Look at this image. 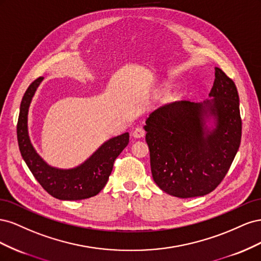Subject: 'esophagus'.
<instances>
[{"mask_svg":"<svg viewBox=\"0 0 261 261\" xmlns=\"http://www.w3.org/2000/svg\"><path fill=\"white\" fill-rule=\"evenodd\" d=\"M133 136L135 138H141L145 136V130L141 127H137L135 130L133 132Z\"/></svg>","mask_w":261,"mask_h":261,"instance_id":"obj_1","label":"esophagus"}]
</instances>
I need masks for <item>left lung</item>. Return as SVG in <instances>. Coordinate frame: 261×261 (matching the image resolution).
Instances as JSON below:
<instances>
[{
	"mask_svg": "<svg viewBox=\"0 0 261 261\" xmlns=\"http://www.w3.org/2000/svg\"><path fill=\"white\" fill-rule=\"evenodd\" d=\"M211 101H178L155 110L146 120L153 180L163 192L179 198L211 193L225 177L241 145L242 118L234 82L215 68ZM218 121L208 137L203 115Z\"/></svg>",
	"mask_w": 261,
	"mask_h": 261,
	"instance_id": "obj_1",
	"label": "left lung"
}]
</instances>
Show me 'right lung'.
I'll return each instance as SVG.
<instances>
[{"label": "right lung", "instance_id": "obj_1", "mask_svg": "<svg viewBox=\"0 0 261 261\" xmlns=\"http://www.w3.org/2000/svg\"><path fill=\"white\" fill-rule=\"evenodd\" d=\"M43 77L30 84L23 94L17 122V140L22 159L44 191L61 200L90 198L101 192L111 174L113 164L129 143V134L108 140L84 164L72 170H59L46 164L30 144L27 132V114L31 98Z\"/></svg>", "mask_w": 261, "mask_h": 261}]
</instances>
